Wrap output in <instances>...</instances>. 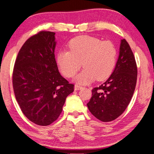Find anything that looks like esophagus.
Wrapping results in <instances>:
<instances>
[{"instance_id":"esophagus-1","label":"esophagus","mask_w":154,"mask_h":154,"mask_svg":"<svg viewBox=\"0 0 154 154\" xmlns=\"http://www.w3.org/2000/svg\"><path fill=\"white\" fill-rule=\"evenodd\" d=\"M83 88V87H81V86H80V85H75V87H74V89H75V91H78V90H81V89H82Z\"/></svg>"}]
</instances>
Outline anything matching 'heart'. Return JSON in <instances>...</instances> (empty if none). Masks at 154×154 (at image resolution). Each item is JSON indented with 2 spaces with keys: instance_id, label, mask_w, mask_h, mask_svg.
Wrapping results in <instances>:
<instances>
[{
  "instance_id": "obj_1",
  "label": "heart",
  "mask_w": 154,
  "mask_h": 154,
  "mask_svg": "<svg viewBox=\"0 0 154 154\" xmlns=\"http://www.w3.org/2000/svg\"><path fill=\"white\" fill-rule=\"evenodd\" d=\"M69 51H60L56 61L62 74L72 77L81 67L83 71L75 77L80 84L92 82L95 79L104 81L113 73L117 61V49L109 41L88 35H81L69 42Z\"/></svg>"
}]
</instances>
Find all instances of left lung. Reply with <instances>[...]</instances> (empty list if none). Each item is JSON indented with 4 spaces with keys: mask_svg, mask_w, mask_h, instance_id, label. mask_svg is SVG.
<instances>
[{
    "mask_svg": "<svg viewBox=\"0 0 154 154\" xmlns=\"http://www.w3.org/2000/svg\"><path fill=\"white\" fill-rule=\"evenodd\" d=\"M137 76L134 53L123 38L112 74L102 85L92 89V97L87 104L92 115L103 122L113 121L121 116L134 95Z\"/></svg>",
    "mask_w": 154,
    "mask_h": 154,
    "instance_id": "1",
    "label": "left lung"
}]
</instances>
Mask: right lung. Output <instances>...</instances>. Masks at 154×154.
Masks as SVG:
<instances>
[{
    "instance_id": "right-lung-1",
    "label": "right lung",
    "mask_w": 154,
    "mask_h": 154,
    "mask_svg": "<svg viewBox=\"0 0 154 154\" xmlns=\"http://www.w3.org/2000/svg\"><path fill=\"white\" fill-rule=\"evenodd\" d=\"M55 33L41 31L21 47L15 61L13 85L21 111L30 121L50 125L62 112L65 99L74 91L60 74L55 58Z\"/></svg>"
}]
</instances>
